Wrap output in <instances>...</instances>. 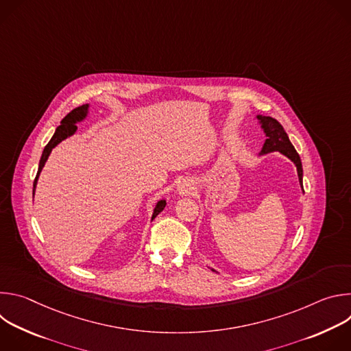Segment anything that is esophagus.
Instances as JSON below:
<instances>
[{
  "instance_id": "34e87169",
  "label": "esophagus",
  "mask_w": 351,
  "mask_h": 351,
  "mask_svg": "<svg viewBox=\"0 0 351 351\" xmlns=\"http://www.w3.org/2000/svg\"><path fill=\"white\" fill-rule=\"evenodd\" d=\"M179 191H180L182 194H184V193H187V191H189V189H187V186H184V184H183L182 187H179Z\"/></svg>"
}]
</instances>
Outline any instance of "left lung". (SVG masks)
<instances>
[{"mask_svg": "<svg viewBox=\"0 0 351 351\" xmlns=\"http://www.w3.org/2000/svg\"><path fill=\"white\" fill-rule=\"evenodd\" d=\"M261 122V126L267 134V140L264 143L263 147V154L267 153H272V152H280L282 154H285L287 158H290L295 167H297V173H298V180L300 184L303 186V167H302V160H300V156L297 154L295 148L293 147V144L289 140L287 133L285 132L283 126L274 118L271 117H257Z\"/></svg>", "mask_w": 351, "mask_h": 351, "instance_id": "obj_1", "label": "left lung"}]
</instances>
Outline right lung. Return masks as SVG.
Returning <instances> with one entry per match:
<instances>
[{"instance_id": "add662e5", "label": "right lung", "mask_w": 351, "mask_h": 351, "mask_svg": "<svg viewBox=\"0 0 351 351\" xmlns=\"http://www.w3.org/2000/svg\"><path fill=\"white\" fill-rule=\"evenodd\" d=\"M87 110H88V104H84V106H80V107L72 110V111L61 121V125L57 128L54 136L51 137V140L48 141V144L44 147V152H43V154H41L40 164H38V171H37L36 179H34V182H33V195H34V189H36V184H37L38 175H40V172H41V169H43V167H44V164H45V161H47L49 153L53 152V148H54L58 143H61L64 138L72 136V134L76 132L77 126H76L75 123L79 122V121H82V119H84V117L87 115ZM165 206H167L165 199H161V202H158V204H157L156 208H154V214H153V218H152V219H154V218L165 208Z\"/></svg>"}]
</instances>
